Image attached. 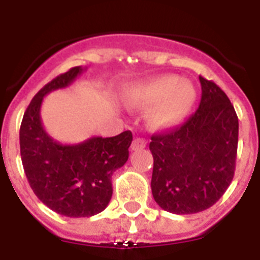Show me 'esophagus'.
<instances>
[{"label": "esophagus", "mask_w": 260, "mask_h": 260, "mask_svg": "<svg viewBox=\"0 0 260 260\" xmlns=\"http://www.w3.org/2000/svg\"><path fill=\"white\" fill-rule=\"evenodd\" d=\"M146 147V141L142 139V138H135L134 141L132 143V150L133 151H138V150H142Z\"/></svg>", "instance_id": "1"}]
</instances>
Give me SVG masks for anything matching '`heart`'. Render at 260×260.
Segmentation results:
<instances>
[{
	"mask_svg": "<svg viewBox=\"0 0 260 260\" xmlns=\"http://www.w3.org/2000/svg\"><path fill=\"white\" fill-rule=\"evenodd\" d=\"M197 89L190 80L176 75H158L138 82L125 95L130 107H150L147 121L157 130H167L181 123L191 110Z\"/></svg>",
	"mask_w": 260,
	"mask_h": 260,
	"instance_id": "1",
	"label": "heart"
}]
</instances>
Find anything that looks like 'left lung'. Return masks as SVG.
<instances>
[{
  "label": "left lung",
  "instance_id": "1",
  "mask_svg": "<svg viewBox=\"0 0 260 260\" xmlns=\"http://www.w3.org/2000/svg\"><path fill=\"white\" fill-rule=\"evenodd\" d=\"M198 110L182 126L151 139L153 199L168 212L207 210L231 185L236 168L238 118L228 96L199 77Z\"/></svg>",
  "mask_w": 260,
  "mask_h": 260
}]
</instances>
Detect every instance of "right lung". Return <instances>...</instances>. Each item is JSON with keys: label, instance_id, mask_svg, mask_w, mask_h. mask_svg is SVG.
Returning a JSON list of instances; mask_svg holds the SVG:
<instances>
[{"label": "right lung", "instance_id": "obj_1", "mask_svg": "<svg viewBox=\"0 0 260 260\" xmlns=\"http://www.w3.org/2000/svg\"><path fill=\"white\" fill-rule=\"evenodd\" d=\"M86 68L77 66L45 84L24 112L19 132L20 156L31 189L54 212L68 217L98 215L109 204L112 174L128 158L132 132L112 138L92 137L62 144L45 132L40 109L45 96L66 88Z\"/></svg>", "mask_w": 260, "mask_h": 260}]
</instances>
